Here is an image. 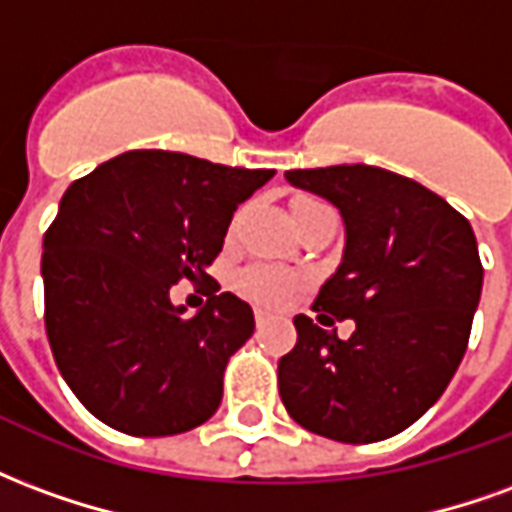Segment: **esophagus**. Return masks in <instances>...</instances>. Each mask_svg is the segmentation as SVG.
Here are the masks:
<instances>
[{"label":"esophagus","instance_id":"obj_1","mask_svg":"<svg viewBox=\"0 0 512 512\" xmlns=\"http://www.w3.org/2000/svg\"><path fill=\"white\" fill-rule=\"evenodd\" d=\"M255 323H257V329H260V326H266V323H268V312L255 310Z\"/></svg>","mask_w":512,"mask_h":512}]
</instances>
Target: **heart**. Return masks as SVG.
<instances>
[{
    "instance_id": "1",
    "label": "heart",
    "mask_w": 512,
    "mask_h": 512,
    "mask_svg": "<svg viewBox=\"0 0 512 512\" xmlns=\"http://www.w3.org/2000/svg\"><path fill=\"white\" fill-rule=\"evenodd\" d=\"M318 208H326L323 202L312 200V197H296L290 202V219L299 222L301 216L318 211ZM238 290L244 293L246 299L255 301V304H263V307H282L285 301L296 293L299 282L293 274L282 271V268L274 266H249L238 274Z\"/></svg>"
}]
</instances>
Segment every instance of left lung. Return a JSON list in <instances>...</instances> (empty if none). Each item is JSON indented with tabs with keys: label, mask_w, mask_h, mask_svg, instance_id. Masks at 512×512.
I'll return each mask as SVG.
<instances>
[{
	"label": "left lung",
	"mask_w": 512,
	"mask_h": 512,
	"mask_svg": "<svg viewBox=\"0 0 512 512\" xmlns=\"http://www.w3.org/2000/svg\"><path fill=\"white\" fill-rule=\"evenodd\" d=\"M345 222L343 263L296 315L279 397L301 428L343 444L395 436L428 411L461 365L483 290L472 224L422 183L367 164L290 169ZM355 321L348 341L333 323Z\"/></svg>",
	"instance_id": "obj_1"
}]
</instances>
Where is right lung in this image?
I'll list each match as a JSON object with an SVG mask.
<instances>
[{
  "label": "right lung",
  "mask_w": 512,
  "mask_h": 512,
  "mask_svg": "<svg viewBox=\"0 0 512 512\" xmlns=\"http://www.w3.org/2000/svg\"><path fill=\"white\" fill-rule=\"evenodd\" d=\"M271 178L274 169L128 150L62 194L40 260L46 334L93 417L145 439L213 417L224 367L255 332V315L233 293H208L189 318L169 288L211 279L205 268L235 208Z\"/></svg>",
  "instance_id": "1"
}]
</instances>
